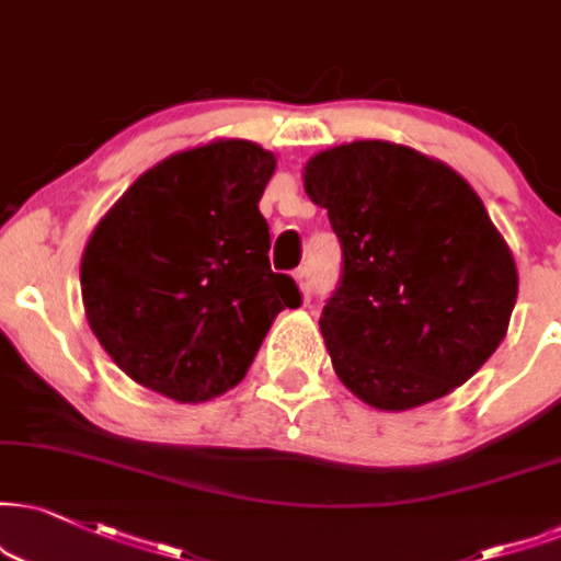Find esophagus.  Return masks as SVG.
<instances>
[{
    "label": "esophagus",
    "instance_id": "obj_1",
    "mask_svg": "<svg viewBox=\"0 0 561 561\" xmlns=\"http://www.w3.org/2000/svg\"><path fill=\"white\" fill-rule=\"evenodd\" d=\"M296 283H299V291L304 296V301H309V296H312V275H309V270H296L294 273Z\"/></svg>",
    "mask_w": 561,
    "mask_h": 561
}]
</instances>
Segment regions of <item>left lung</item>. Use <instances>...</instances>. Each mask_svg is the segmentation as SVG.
<instances>
[{"mask_svg": "<svg viewBox=\"0 0 561 561\" xmlns=\"http://www.w3.org/2000/svg\"><path fill=\"white\" fill-rule=\"evenodd\" d=\"M343 267L320 330L341 382L408 411L471 379L507 333L517 267L481 197L419 150L356 140L304 169Z\"/></svg>", "mask_w": 561, "mask_h": 561, "instance_id": "8db88e82", "label": "left lung"}]
</instances>
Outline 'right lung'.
<instances>
[{
	"label": "right lung",
	"instance_id": "add662e5",
	"mask_svg": "<svg viewBox=\"0 0 561 561\" xmlns=\"http://www.w3.org/2000/svg\"><path fill=\"white\" fill-rule=\"evenodd\" d=\"M275 156L213 140L148 169L95 226L80 262L85 317L127 377L203 403L244 379L301 294L270 270L260 197Z\"/></svg>",
	"mask_w": 561,
	"mask_h": 561
}]
</instances>
